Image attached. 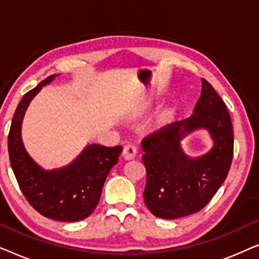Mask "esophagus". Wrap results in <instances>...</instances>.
<instances>
[{"label":"esophagus","mask_w":259,"mask_h":259,"mask_svg":"<svg viewBox=\"0 0 259 259\" xmlns=\"http://www.w3.org/2000/svg\"><path fill=\"white\" fill-rule=\"evenodd\" d=\"M137 155V147L133 144H127L122 150V157L126 160H131Z\"/></svg>","instance_id":"34e87169"}]
</instances>
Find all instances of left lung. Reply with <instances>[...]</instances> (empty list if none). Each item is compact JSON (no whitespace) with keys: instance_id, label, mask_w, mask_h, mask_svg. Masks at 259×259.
<instances>
[{"instance_id":"left-lung-1","label":"left lung","mask_w":259,"mask_h":259,"mask_svg":"<svg viewBox=\"0 0 259 259\" xmlns=\"http://www.w3.org/2000/svg\"><path fill=\"white\" fill-rule=\"evenodd\" d=\"M201 94L187 119L168 123L141 141L146 168L144 200L158 218L176 219L206 206L228 177L233 157L229 111L211 83L201 79ZM206 128L215 145L207 155L191 159L180 141L186 133Z\"/></svg>"}]
</instances>
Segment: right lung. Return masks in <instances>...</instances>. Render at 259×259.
Returning a JSON list of instances; mask_svg holds the SVG:
<instances>
[{"label":"right lung","instance_id":"obj_1","mask_svg":"<svg viewBox=\"0 0 259 259\" xmlns=\"http://www.w3.org/2000/svg\"><path fill=\"white\" fill-rule=\"evenodd\" d=\"M54 77L53 74L41 81L17 105L8 136L9 159L23 196L38 213L59 222H77L97 207L105 180L118 162L122 146L90 145L72 164L54 171H44L35 164L24 150L21 123L31 99Z\"/></svg>","mask_w":259,"mask_h":259}]
</instances>
